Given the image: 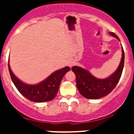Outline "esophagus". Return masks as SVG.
<instances>
[{
  "instance_id": "esophagus-1",
  "label": "esophagus",
  "mask_w": 134,
  "mask_h": 134,
  "mask_svg": "<svg viewBox=\"0 0 134 134\" xmlns=\"http://www.w3.org/2000/svg\"><path fill=\"white\" fill-rule=\"evenodd\" d=\"M73 64H73L72 62H69V64H68V65H69V66L70 68H72V66H73Z\"/></svg>"
}]
</instances>
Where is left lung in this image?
<instances>
[{
  "label": "left lung",
  "instance_id": "obj_1",
  "mask_svg": "<svg viewBox=\"0 0 134 134\" xmlns=\"http://www.w3.org/2000/svg\"><path fill=\"white\" fill-rule=\"evenodd\" d=\"M111 36L119 39L114 33L109 32ZM122 56L118 68L115 72L107 79H100L94 77L88 70L79 66H73L72 70L76 75V86L79 93L86 99H99L109 94L118 85L122 74L124 66V51L123 47Z\"/></svg>",
  "mask_w": 134,
  "mask_h": 134
}]
</instances>
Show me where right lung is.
I'll return each instance as SVG.
<instances>
[{
  "mask_svg": "<svg viewBox=\"0 0 134 134\" xmlns=\"http://www.w3.org/2000/svg\"><path fill=\"white\" fill-rule=\"evenodd\" d=\"M8 66L12 81L19 93L29 100L36 103L46 102L54 99L58 93L62 79L70 69V67L66 66L55 71L40 83L27 85L16 77L10 69L9 62Z\"/></svg>",
  "mask_w": 134,
  "mask_h": 134,
  "instance_id": "add662e5",
  "label": "right lung"
}]
</instances>
